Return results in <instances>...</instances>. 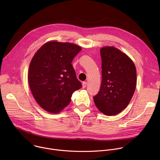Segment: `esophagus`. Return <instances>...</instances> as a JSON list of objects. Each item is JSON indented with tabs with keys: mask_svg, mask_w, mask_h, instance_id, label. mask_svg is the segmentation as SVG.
<instances>
[{
	"mask_svg": "<svg viewBox=\"0 0 160 160\" xmlns=\"http://www.w3.org/2000/svg\"><path fill=\"white\" fill-rule=\"evenodd\" d=\"M87 84V83L86 82H83L82 83V87H83V88H85L86 87Z\"/></svg>",
	"mask_w": 160,
	"mask_h": 160,
	"instance_id": "esophagus-1",
	"label": "esophagus"
}]
</instances>
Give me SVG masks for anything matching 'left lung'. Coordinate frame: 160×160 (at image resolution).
<instances>
[{
	"label": "left lung",
	"instance_id": "obj_1",
	"mask_svg": "<svg viewBox=\"0 0 160 160\" xmlns=\"http://www.w3.org/2000/svg\"><path fill=\"white\" fill-rule=\"evenodd\" d=\"M102 82L98 94L93 97L99 110L106 115H116L129 104L135 90V64L125 53L114 47L100 50Z\"/></svg>",
	"mask_w": 160,
	"mask_h": 160
}]
</instances>
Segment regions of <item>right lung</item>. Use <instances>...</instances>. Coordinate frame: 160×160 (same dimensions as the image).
Here are the masks:
<instances>
[{"label": "right lung", "instance_id": "obj_1", "mask_svg": "<svg viewBox=\"0 0 160 160\" xmlns=\"http://www.w3.org/2000/svg\"><path fill=\"white\" fill-rule=\"evenodd\" d=\"M82 50L74 43L48 42L33 56L28 82L37 103L45 110L58 113L70 104L72 94L82 87L72 64Z\"/></svg>", "mask_w": 160, "mask_h": 160}]
</instances>
